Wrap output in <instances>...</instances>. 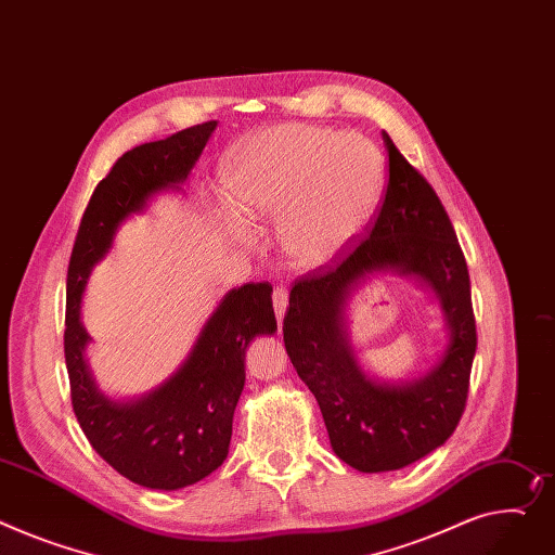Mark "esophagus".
I'll return each mask as SVG.
<instances>
[{"label":"esophagus","mask_w":555,"mask_h":555,"mask_svg":"<svg viewBox=\"0 0 555 555\" xmlns=\"http://www.w3.org/2000/svg\"><path fill=\"white\" fill-rule=\"evenodd\" d=\"M272 304H274V312H276V319L281 323L283 314H285V308H287V289L283 285H276L274 292H272Z\"/></svg>","instance_id":"34e87169"}]
</instances>
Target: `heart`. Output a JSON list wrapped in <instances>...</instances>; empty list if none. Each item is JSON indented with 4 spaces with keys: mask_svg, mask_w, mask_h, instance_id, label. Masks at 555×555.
Masks as SVG:
<instances>
[{
    "mask_svg": "<svg viewBox=\"0 0 555 555\" xmlns=\"http://www.w3.org/2000/svg\"><path fill=\"white\" fill-rule=\"evenodd\" d=\"M384 188L377 144L357 131L287 122L256 133L228 171L230 201L247 223H279L297 268L335 263L363 234Z\"/></svg>",
    "mask_w": 555,
    "mask_h": 555,
    "instance_id": "b5f03b06",
    "label": "heart"
}]
</instances>
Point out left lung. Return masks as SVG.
Listing matches in <instances>:
<instances>
[{
  "mask_svg": "<svg viewBox=\"0 0 555 555\" xmlns=\"http://www.w3.org/2000/svg\"><path fill=\"white\" fill-rule=\"evenodd\" d=\"M384 144L388 188L367 234L332 266L294 281L283 319L287 357L319 401L332 449L361 473L403 468L444 444L466 409L477 348L468 268L451 218L388 133ZM382 269L424 278L440 297L452 332L434 371L403 387L367 380L343 332L351 287Z\"/></svg>",
  "mask_w": 555,
  "mask_h": 555,
  "instance_id": "8db88e82",
  "label": "left lung"
}]
</instances>
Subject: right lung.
Instances as JSON below:
<instances>
[{"label": "right lung", "instance_id": "obj_1", "mask_svg": "<svg viewBox=\"0 0 555 555\" xmlns=\"http://www.w3.org/2000/svg\"><path fill=\"white\" fill-rule=\"evenodd\" d=\"M214 129L216 120H209L122 154L98 182L68 261L64 359L73 413L95 453L146 489L196 485L225 462L245 384V350L254 337L276 332L272 285L263 281L230 289L178 373L127 403L106 399L93 386L85 363L89 335L80 323V301L118 225L156 192L190 176Z\"/></svg>", "mask_w": 555, "mask_h": 555}]
</instances>
